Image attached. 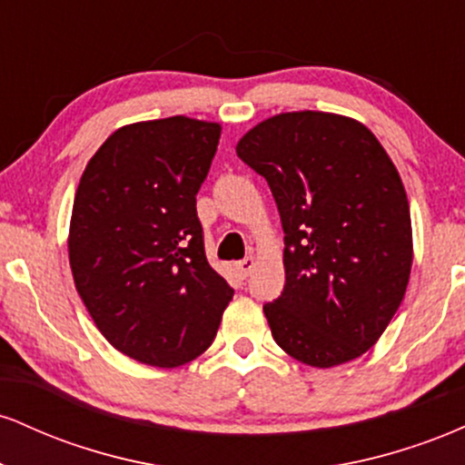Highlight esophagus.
<instances>
[{"instance_id":"34e87169","label":"esophagus","mask_w":465,"mask_h":465,"mask_svg":"<svg viewBox=\"0 0 465 465\" xmlns=\"http://www.w3.org/2000/svg\"><path fill=\"white\" fill-rule=\"evenodd\" d=\"M253 269H255V258H244L236 264V271H238L240 277H249V273Z\"/></svg>"}]
</instances>
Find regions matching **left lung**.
Wrapping results in <instances>:
<instances>
[{"instance_id":"left-lung-1","label":"left lung","mask_w":465,"mask_h":465,"mask_svg":"<svg viewBox=\"0 0 465 465\" xmlns=\"http://www.w3.org/2000/svg\"><path fill=\"white\" fill-rule=\"evenodd\" d=\"M236 153L266 179L284 229V292L264 303L275 343L319 370L359 359L402 303L413 264L391 157L362 122L325 111L266 117Z\"/></svg>"}]
</instances>
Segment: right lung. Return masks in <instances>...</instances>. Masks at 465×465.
I'll list each match as a JSON object with an SVG mask.
<instances>
[{
  "label": "right lung",
  "mask_w": 465,
  "mask_h": 465,
  "mask_svg": "<svg viewBox=\"0 0 465 465\" xmlns=\"http://www.w3.org/2000/svg\"><path fill=\"white\" fill-rule=\"evenodd\" d=\"M218 140V122H133L80 177L67 236L74 284L104 339L143 365L201 356L233 297L207 262L196 216Z\"/></svg>",
  "instance_id": "right-lung-1"
}]
</instances>
